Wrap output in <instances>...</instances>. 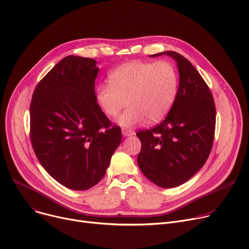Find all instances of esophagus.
Returning <instances> with one entry per match:
<instances>
[{
	"mask_svg": "<svg viewBox=\"0 0 249 249\" xmlns=\"http://www.w3.org/2000/svg\"><path fill=\"white\" fill-rule=\"evenodd\" d=\"M135 134V132L134 131H131V130H122V135L124 136V137H129V136H132V135H134Z\"/></svg>",
	"mask_w": 249,
	"mask_h": 249,
	"instance_id": "1",
	"label": "esophagus"
}]
</instances>
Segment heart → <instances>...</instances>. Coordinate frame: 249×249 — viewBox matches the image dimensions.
Here are the masks:
<instances>
[{"mask_svg": "<svg viewBox=\"0 0 249 249\" xmlns=\"http://www.w3.org/2000/svg\"><path fill=\"white\" fill-rule=\"evenodd\" d=\"M178 75L167 60L156 62L134 60L121 64L109 74V85L96 89V102L102 112L118 118L123 128H133L146 120L159 122L167 115L176 101Z\"/></svg>", "mask_w": 249, "mask_h": 249, "instance_id": "obj_1", "label": "heart"}]
</instances>
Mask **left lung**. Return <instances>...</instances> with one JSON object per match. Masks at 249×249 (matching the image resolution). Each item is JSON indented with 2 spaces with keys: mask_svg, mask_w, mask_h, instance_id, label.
<instances>
[{
  "mask_svg": "<svg viewBox=\"0 0 249 249\" xmlns=\"http://www.w3.org/2000/svg\"><path fill=\"white\" fill-rule=\"evenodd\" d=\"M179 84L178 95L165 119L152 129L136 133L141 141L137 163L153 184L176 188L189 180L205 164L211 152L216 109L211 90L194 65L175 51Z\"/></svg>",
  "mask_w": 249,
  "mask_h": 249,
  "instance_id": "1",
  "label": "left lung"
}]
</instances>
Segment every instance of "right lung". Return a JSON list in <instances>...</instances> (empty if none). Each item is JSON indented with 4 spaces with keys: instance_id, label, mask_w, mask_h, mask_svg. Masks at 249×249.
I'll use <instances>...</instances> for the list:
<instances>
[{
    "instance_id": "right-lung-1",
    "label": "right lung",
    "mask_w": 249,
    "mask_h": 249,
    "mask_svg": "<svg viewBox=\"0 0 249 249\" xmlns=\"http://www.w3.org/2000/svg\"><path fill=\"white\" fill-rule=\"evenodd\" d=\"M99 68L69 55L40 81L30 105V138L38 160L65 188L85 191L106 174L122 140L96 102Z\"/></svg>"
}]
</instances>
